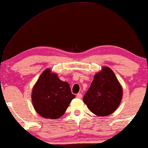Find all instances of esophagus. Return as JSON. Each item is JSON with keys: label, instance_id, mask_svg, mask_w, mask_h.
Masks as SVG:
<instances>
[{"label": "esophagus", "instance_id": "34e87169", "mask_svg": "<svg viewBox=\"0 0 148 148\" xmlns=\"http://www.w3.org/2000/svg\"><path fill=\"white\" fill-rule=\"evenodd\" d=\"M76 97L78 98V99H82V95L81 94V93H78V94L76 95Z\"/></svg>", "mask_w": 148, "mask_h": 148}]
</instances>
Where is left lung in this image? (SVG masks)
I'll use <instances>...</instances> for the list:
<instances>
[{
    "mask_svg": "<svg viewBox=\"0 0 148 148\" xmlns=\"http://www.w3.org/2000/svg\"><path fill=\"white\" fill-rule=\"evenodd\" d=\"M122 87L115 74L108 67L96 74L83 97L88 109L98 116H107L117 109L121 101Z\"/></svg>",
    "mask_w": 148,
    "mask_h": 148,
    "instance_id": "obj_1",
    "label": "left lung"
}]
</instances>
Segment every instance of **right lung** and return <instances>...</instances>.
I'll return each mask as SVG.
<instances>
[{"instance_id": "1", "label": "right lung", "mask_w": 148, "mask_h": 148, "mask_svg": "<svg viewBox=\"0 0 148 148\" xmlns=\"http://www.w3.org/2000/svg\"><path fill=\"white\" fill-rule=\"evenodd\" d=\"M32 97L33 107L39 115L56 119L64 115L76 96L68 82L60 80L57 74L47 69L33 87Z\"/></svg>"}]
</instances>
